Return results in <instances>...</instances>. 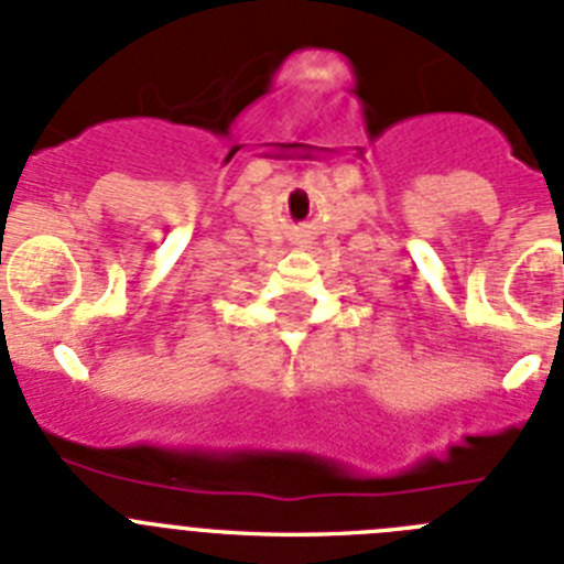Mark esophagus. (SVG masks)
I'll list each match as a JSON object with an SVG mask.
<instances>
[{
	"label": "esophagus",
	"mask_w": 564,
	"mask_h": 564,
	"mask_svg": "<svg viewBox=\"0 0 564 564\" xmlns=\"http://www.w3.org/2000/svg\"><path fill=\"white\" fill-rule=\"evenodd\" d=\"M310 241V235L306 232H295V243H306Z\"/></svg>",
	"instance_id": "34e87169"
}]
</instances>
